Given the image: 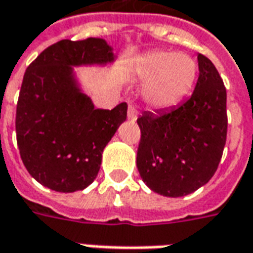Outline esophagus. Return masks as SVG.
I'll return each mask as SVG.
<instances>
[{"instance_id": "34e87169", "label": "esophagus", "mask_w": 253, "mask_h": 253, "mask_svg": "<svg viewBox=\"0 0 253 253\" xmlns=\"http://www.w3.org/2000/svg\"><path fill=\"white\" fill-rule=\"evenodd\" d=\"M127 118L130 119V121H137L138 118V110L135 105H128V110H127Z\"/></svg>"}]
</instances>
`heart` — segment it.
<instances>
[{"mask_svg":"<svg viewBox=\"0 0 253 253\" xmlns=\"http://www.w3.org/2000/svg\"><path fill=\"white\" fill-rule=\"evenodd\" d=\"M134 72L146 83L145 99L153 107H170L188 94L198 76L195 59L183 52L153 51L139 58Z\"/></svg>","mask_w":253,"mask_h":253,"instance_id":"heart-1","label":"heart"}]
</instances>
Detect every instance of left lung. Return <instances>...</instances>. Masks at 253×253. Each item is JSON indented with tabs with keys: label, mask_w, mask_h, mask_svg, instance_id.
Masks as SVG:
<instances>
[{
	"label": "left lung",
	"mask_w": 253,
	"mask_h": 253,
	"mask_svg": "<svg viewBox=\"0 0 253 253\" xmlns=\"http://www.w3.org/2000/svg\"><path fill=\"white\" fill-rule=\"evenodd\" d=\"M199 77L191 97L175 108L143 112L137 167L160 195H188L206 184L222 157L228 132L226 88L214 63L198 54Z\"/></svg>",
	"instance_id": "left-lung-1"
}]
</instances>
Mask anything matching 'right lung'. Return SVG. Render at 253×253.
I'll return each mask as SVG.
<instances>
[{
    "label": "right lung",
    "instance_id": "right-lung-1",
    "mask_svg": "<svg viewBox=\"0 0 253 253\" xmlns=\"http://www.w3.org/2000/svg\"><path fill=\"white\" fill-rule=\"evenodd\" d=\"M103 39H63L38 55L25 70L16 108V137L30 175L58 192L84 190L96 179L101 154L127 104L94 108L73 83L72 67L112 61Z\"/></svg>",
    "mask_w": 253,
    "mask_h": 253
}]
</instances>
